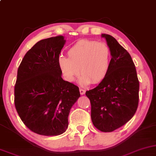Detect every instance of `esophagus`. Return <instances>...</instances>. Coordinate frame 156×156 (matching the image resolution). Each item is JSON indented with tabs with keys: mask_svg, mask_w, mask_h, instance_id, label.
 I'll return each mask as SVG.
<instances>
[{
	"mask_svg": "<svg viewBox=\"0 0 156 156\" xmlns=\"http://www.w3.org/2000/svg\"><path fill=\"white\" fill-rule=\"evenodd\" d=\"M79 91H80V95H83V94H85V93H86V90H85L84 89H83V88H80Z\"/></svg>",
	"mask_w": 156,
	"mask_h": 156,
	"instance_id": "esophagus-1",
	"label": "esophagus"
}]
</instances>
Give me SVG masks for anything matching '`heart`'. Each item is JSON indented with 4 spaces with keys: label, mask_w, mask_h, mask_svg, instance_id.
Listing matches in <instances>:
<instances>
[{
    "label": "heart",
    "mask_w": 156,
    "mask_h": 156,
    "mask_svg": "<svg viewBox=\"0 0 156 156\" xmlns=\"http://www.w3.org/2000/svg\"><path fill=\"white\" fill-rule=\"evenodd\" d=\"M67 55L68 58H59L58 65L68 81H73L79 74V68L82 84L99 83L108 73L111 51L105 43L80 40L68 49Z\"/></svg>",
    "instance_id": "obj_1"
}]
</instances>
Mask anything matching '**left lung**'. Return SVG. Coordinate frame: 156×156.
Wrapping results in <instances>:
<instances>
[{
	"mask_svg": "<svg viewBox=\"0 0 156 156\" xmlns=\"http://www.w3.org/2000/svg\"><path fill=\"white\" fill-rule=\"evenodd\" d=\"M101 36L111 48V66L104 79L86 95L90 101L93 125L102 132H112L125 125L136 113L139 81L128 52L113 36Z\"/></svg>",
	"mask_w": 156,
	"mask_h": 156,
	"instance_id": "8db88e82",
	"label": "left lung"
}]
</instances>
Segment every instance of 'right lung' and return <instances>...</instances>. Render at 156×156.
I'll return each mask as SVG.
<instances>
[{
    "mask_svg": "<svg viewBox=\"0 0 156 156\" xmlns=\"http://www.w3.org/2000/svg\"><path fill=\"white\" fill-rule=\"evenodd\" d=\"M65 43L62 36L38 41L18 67L15 107L23 123L37 134L63 133L70 110L80 95L78 86L61 77L58 58Z\"/></svg>",
    "mask_w": 156,
    "mask_h": 156,
    "instance_id": "add662e5",
    "label": "right lung"
}]
</instances>
